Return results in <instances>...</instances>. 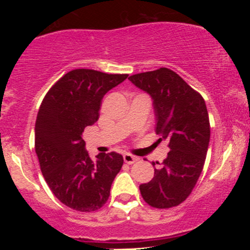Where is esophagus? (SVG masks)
<instances>
[{
	"mask_svg": "<svg viewBox=\"0 0 250 250\" xmlns=\"http://www.w3.org/2000/svg\"><path fill=\"white\" fill-rule=\"evenodd\" d=\"M137 157L134 156V155H130V154H125L123 155V161H125V163H128V165H133V163H135L137 161Z\"/></svg>",
	"mask_w": 250,
	"mask_h": 250,
	"instance_id": "34e87169",
	"label": "esophagus"
}]
</instances>
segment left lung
Instances as JSON below:
<instances>
[{
  "label": "left lung",
  "instance_id": "1",
  "mask_svg": "<svg viewBox=\"0 0 250 250\" xmlns=\"http://www.w3.org/2000/svg\"><path fill=\"white\" fill-rule=\"evenodd\" d=\"M129 81L151 97L159 141L167 140L170 149L140 191L151 207L179 206L196 185L208 151L210 125L205 100L168 68L135 74Z\"/></svg>",
  "mask_w": 250,
  "mask_h": 250
}]
</instances>
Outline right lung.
Returning a JSON list of instances; mask_svg holds the SVG:
<instances>
[{
    "label": "right lung",
    "mask_w": 250,
    "mask_h": 250,
    "mask_svg": "<svg viewBox=\"0 0 250 250\" xmlns=\"http://www.w3.org/2000/svg\"><path fill=\"white\" fill-rule=\"evenodd\" d=\"M127 74L75 69L65 74L44 96L35 123V151L50 190L63 205L95 211L107 202L123 165L121 154L102 153L93 161L85 150L84 128L99 120L103 96Z\"/></svg>",
    "instance_id": "1"
}]
</instances>
